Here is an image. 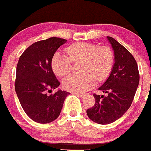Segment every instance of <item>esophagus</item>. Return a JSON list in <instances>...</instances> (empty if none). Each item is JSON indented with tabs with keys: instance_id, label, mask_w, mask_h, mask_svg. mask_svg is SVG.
Wrapping results in <instances>:
<instances>
[{
	"instance_id": "34e87169",
	"label": "esophagus",
	"mask_w": 151,
	"mask_h": 151,
	"mask_svg": "<svg viewBox=\"0 0 151 151\" xmlns=\"http://www.w3.org/2000/svg\"><path fill=\"white\" fill-rule=\"evenodd\" d=\"M75 94L76 95H77L78 96V97H80L81 99H82V98H83L84 96H85V94H82V93H75Z\"/></svg>"
}]
</instances>
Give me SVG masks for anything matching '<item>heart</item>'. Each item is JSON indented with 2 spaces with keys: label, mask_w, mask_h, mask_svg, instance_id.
<instances>
[{
  "label": "heart",
  "mask_w": 151,
  "mask_h": 151,
  "mask_svg": "<svg viewBox=\"0 0 151 151\" xmlns=\"http://www.w3.org/2000/svg\"><path fill=\"white\" fill-rule=\"evenodd\" d=\"M65 57L55 55L51 62V68L56 76L65 78L71 73L72 65L80 64L81 75L65 80L63 86L75 93H84L93 86L108 78L114 65V56L107 46L99 47L95 44L76 42L64 49Z\"/></svg>",
  "instance_id": "b5f03b06"
}]
</instances>
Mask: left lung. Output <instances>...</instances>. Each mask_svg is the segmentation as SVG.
<instances>
[{
    "mask_svg": "<svg viewBox=\"0 0 151 151\" xmlns=\"http://www.w3.org/2000/svg\"><path fill=\"white\" fill-rule=\"evenodd\" d=\"M106 39L114 51V63L111 74L99 90L107 95L93 94L94 106L86 111L89 119L100 124L114 122L127 111L140 81L137 63L132 54L114 38Z\"/></svg>",
    "mask_w": 151,
    "mask_h": 151,
    "instance_id": "8db88e82",
    "label": "left lung"
}]
</instances>
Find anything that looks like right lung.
<instances>
[{"instance_id": "1", "label": "right lung", "mask_w": 151, "mask_h": 151, "mask_svg": "<svg viewBox=\"0 0 151 151\" xmlns=\"http://www.w3.org/2000/svg\"><path fill=\"white\" fill-rule=\"evenodd\" d=\"M67 42L65 39L50 37L32 44L19 58L17 67L15 90L25 113L33 121L47 124L55 120L62 110L68 95L58 89L53 95L47 91L60 86L51 68L57 50Z\"/></svg>"}]
</instances>
